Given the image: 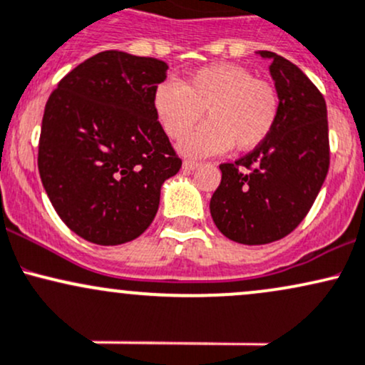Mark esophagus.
I'll use <instances>...</instances> for the list:
<instances>
[{
    "mask_svg": "<svg viewBox=\"0 0 365 365\" xmlns=\"http://www.w3.org/2000/svg\"><path fill=\"white\" fill-rule=\"evenodd\" d=\"M198 165H200V163H198V162H193V160H184V162H182V169L187 170V172L195 170Z\"/></svg>",
    "mask_w": 365,
    "mask_h": 365,
    "instance_id": "34e87169",
    "label": "esophagus"
}]
</instances>
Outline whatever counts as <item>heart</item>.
I'll return each instance as SVG.
<instances>
[{"instance_id": "heart-1", "label": "heart", "mask_w": 365, "mask_h": 365, "mask_svg": "<svg viewBox=\"0 0 365 365\" xmlns=\"http://www.w3.org/2000/svg\"><path fill=\"white\" fill-rule=\"evenodd\" d=\"M155 113L170 138H182L202 120L208 122L179 143L186 157H210L236 150H253L267 139L276 124L279 101L274 86L255 79L240 65L215 63L184 79L163 81L155 89Z\"/></svg>"}]
</instances>
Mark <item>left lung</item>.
<instances>
[{
  "mask_svg": "<svg viewBox=\"0 0 365 365\" xmlns=\"http://www.w3.org/2000/svg\"><path fill=\"white\" fill-rule=\"evenodd\" d=\"M279 110L264 143L235 163H222L210 214L217 229L241 245H267L293 231L309 214L327 169L329 134L326 101L297 65L272 51Z\"/></svg>",
  "mask_w": 365,
  "mask_h": 365,
  "instance_id": "obj_1",
  "label": "left lung"
}]
</instances>
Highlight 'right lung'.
<instances>
[{
  "label": "right lung",
  "instance_id": "1",
  "mask_svg": "<svg viewBox=\"0 0 365 365\" xmlns=\"http://www.w3.org/2000/svg\"><path fill=\"white\" fill-rule=\"evenodd\" d=\"M169 65L110 50L68 72L48 98L38 167L48 198L77 236L122 245L148 229L162 184L181 169L153 96Z\"/></svg>",
  "mask_w": 365,
  "mask_h": 365
}]
</instances>
